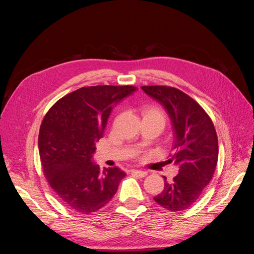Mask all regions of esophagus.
Wrapping results in <instances>:
<instances>
[{
	"label": "esophagus",
	"mask_w": 254,
	"mask_h": 254,
	"mask_svg": "<svg viewBox=\"0 0 254 254\" xmlns=\"http://www.w3.org/2000/svg\"><path fill=\"white\" fill-rule=\"evenodd\" d=\"M131 173H132V174L137 175L138 177H141V178H143V177H145L146 175H147V172H146V171H141V170H131Z\"/></svg>",
	"instance_id": "obj_1"
}]
</instances>
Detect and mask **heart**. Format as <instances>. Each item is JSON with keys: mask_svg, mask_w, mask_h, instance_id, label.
<instances>
[{"mask_svg": "<svg viewBox=\"0 0 254 254\" xmlns=\"http://www.w3.org/2000/svg\"><path fill=\"white\" fill-rule=\"evenodd\" d=\"M143 116L144 117H147V118H153L159 123V125L162 126V127H165L166 122H167V117L165 112L159 108V107L156 106H149V107H146V108L143 109ZM143 117V118H144Z\"/></svg>", "mask_w": 254, "mask_h": 254, "instance_id": "1", "label": "heart"}]
</instances>
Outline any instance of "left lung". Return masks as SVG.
<instances>
[{"label": "left lung", "mask_w": 254, "mask_h": 254, "mask_svg": "<svg viewBox=\"0 0 254 254\" xmlns=\"http://www.w3.org/2000/svg\"><path fill=\"white\" fill-rule=\"evenodd\" d=\"M143 91L167 111L173 128V154L168 162L179 168L172 182L153 197L167 210L192 206L211 181L218 159V140L211 118L193 99L170 86H142Z\"/></svg>", "instance_id": "left-lung-1"}]
</instances>
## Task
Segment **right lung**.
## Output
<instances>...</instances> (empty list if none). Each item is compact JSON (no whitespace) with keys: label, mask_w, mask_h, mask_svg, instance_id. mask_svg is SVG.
I'll return each mask as SVG.
<instances>
[{"label":"right lung","mask_w":254,"mask_h":254,"mask_svg":"<svg viewBox=\"0 0 254 254\" xmlns=\"http://www.w3.org/2000/svg\"><path fill=\"white\" fill-rule=\"evenodd\" d=\"M131 85L79 88L59 100L40 127L38 146L50 188L70 209L82 214L108 204L126 173L93 161L113 107L136 91Z\"/></svg>","instance_id":"1"}]
</instances>
